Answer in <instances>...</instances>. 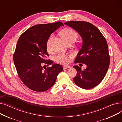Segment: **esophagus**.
Listing matches in <instances>:
<instances>
[{
    "instance_id": "1",
    "label": "esophagus",
    "mask_w": 122,
    "mask_h": 122,
    "mask_svg": "<svg viewBox=\"0 0 122 122\" xmlns=\"http://www.w3.org/2000/svg\"><path fill=\"white\" fill-rule=\"evenodd\" d=\"M71 67L70 66H63V69H67L68 68H69Z\"/></svg>"
}]
</instances>
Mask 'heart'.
Listing matches in <instances>:
<instances>
[{
    "label": "heart",
    "mask_w": 122,
    "mask_h": 122,
    "mask_svg": "<svg viewBox=\"0 0 122 122\" xmlns=\"http://www.w3.org/2000/svg\"><path fill=\"white\" fill-rule=\"evenodd\" d=\"M60 35L67 43L69 42L73 43L78 37V33L71 28L64 29L60 32ZM53 38V35H51L48 38L46 42V47L48 50H50L51 49V43H52ZM55 60L59 63L65 64H67L69 62L68 56L63 53L59 54L55 56Z\"/></svg>",
    "instance_id": "1"
}]
</instances>
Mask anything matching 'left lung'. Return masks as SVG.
<instances>
[{
  "label": "left lung",
  "mask_w": 122,
  "mask_h": 122,
  "mask_svg": "<svg viewBox=\"0 0 122 122\" xmlns=\"http://www.w3.org/2000/svg\"><path fill=\"white\" fill-rule=\"evenodd\" d=\"M64 24L75 30L82 39V46L75 63L85 64L86 68L81 70L78 66H74L77 71L74 81L83 89L92 88L103 80L109 66L110 59L107 41L100 31L90 23L72 21Z\"/></svg>",
  "instance_id": "8db88e82"
}]
</instances>
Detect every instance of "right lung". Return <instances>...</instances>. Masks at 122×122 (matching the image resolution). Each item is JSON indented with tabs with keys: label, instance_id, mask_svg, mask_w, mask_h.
<instances>
[{
	"label": "right lung",
	"instance_id": "1",
	"mask_svg": "<svg viewBox=\"0 0 122 122\" xmlns=\"http://www.w3.org/2000/svg\"><path fill=\"white\" fill-rule=\"evenodd\" d=\"M61 25H64L60 22L34 25L23 33L18 41L13 55L14 64L24 84L34 91H47L63 70L62 65L47 59V41ZM44 64L53 66L44 70Z\"/></svg>",
	"mask_w": 122,
	"mask_h": 122
}]
</instances>
